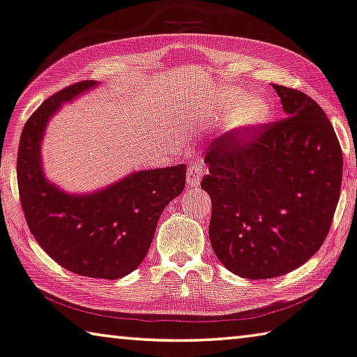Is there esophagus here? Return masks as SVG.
Returning <instances> with one entry per match:
<instances>
[{
    "mask_svg": "<svg viewBox=\"0 0 357 357\" xmlns=\"http://www.w3.org/2000/svg\"><path fill=\"white\" fill-rule=\"evenodd\" d=\"M202 178V162H191L188 167V175H186V183L190 188H196Z\"/></svg>",
    "mask_w": 357,
    "mask_h": 357,
    "instance_id": "esophagus-1",
    "label": "esophagus"
}]
</instances>
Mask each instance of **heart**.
Instances as JSON below:
<instances>
[{
    "mask_svg": "<svg viewBox=\"0 0 357 357\" xmlns=\"http://www.w3.org/2000/svg\"><path fill=\"white\" fill-rule=\"evenodd\" d=\"M220 112H231L232 126L261 125L271 116V104L261 96H243L241 90L229 89L217 98Z\"/></svg>",
    "mask_w": 357,
    "mask_h": 357,
    "instance_id": "heart-1",
    "label": "heart"
}]
</instances>
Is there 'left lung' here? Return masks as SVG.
Wrapping results in <instances>:
<instances>
[{
  "label": "left lung",
  "instance_id": "left-lung-1",
  "mask_svg": "<svg viewBox=\"0 0 357 357\" xmlns=\"http://www.w3.org/2000/svg\"><path fill=\"white\" fill-rule=\"evenodd\" d=\"M284 115L208 144L201 186L212 199L208 237L227 271L251 280L284 275L321 248L340 197L343 155L310 96L272 85Z\"/></svg>",
  "mask_w": 357,
  "mask_h": 357
}]
</instances>
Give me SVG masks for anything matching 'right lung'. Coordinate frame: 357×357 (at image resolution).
I'll list each match as a JSON object with an SVG mask.
<instances>
[{
	"mask_svg": "<svg viewBox=\"0 0 357 357\" xmlns=\"http://www.w3.org/2000/svg\"><path fill=\"white\" fill-rule=\"evenodd\" d=\"M91 86L95 80H82L56 91L26 120L17 153V183L26 225L52 259L82 277L116 280L144 261L162 210L185 188L186 166L134 172L82 196L47 182L39 153L47 121L63 102Z\"/></svg>",
	"mask_w": 357,
	"mask_h": 357,
	"instance_id": "obj_1",
	"label": "right lung"
}]
</instances>
